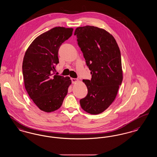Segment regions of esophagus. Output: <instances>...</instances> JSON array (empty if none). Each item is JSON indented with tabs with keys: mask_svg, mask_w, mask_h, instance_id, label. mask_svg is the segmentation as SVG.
I'll list each match as a JSON object with an SVG mask.
<instances>
[{
	"mask_svg": "<svg viewBox=\"0 0 157 157\" xmlns=\"http://www.w3.org/2000/svg\"><path fill=\"white\" fill-rule=\"evenodd\" d=\"M71 81L73 83H76L78 81V79L76 78H71Z\"/></svg>",
	"mask_w": 157,
	"mask_h": 157,
	"instance_id": "obj_1",
	"label": "esophagus"
}]
</instances>
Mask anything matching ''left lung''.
Wrapping results in <instances>:
<instances>
[{
  "label": "left lung",
  "instance_id": "8db88e82",
  "mask_svg": "<svg viewBox=\"0 0 157 157\" xmlns=\"http://www.w3.org/2000/svg\"><path fill=\"white\" fill-rule=\"evenodd\" d=\"M74 35L86 65L90 80L83 79L88 94L80 100L87 113H102L114 101L123 81L121 54L113 36L105 30L86 25L76 29Z\"/></svg>",
  "mask_w": 157,
  "mask_h": 157
}]
</instances>
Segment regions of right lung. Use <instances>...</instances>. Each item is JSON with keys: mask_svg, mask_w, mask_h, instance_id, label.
Masks as SVG:
<instances>
[{"mask_svg": "<svg viewBox=\"0 0 157 157\" xmlns=\"http://www.w3.org/2000/svg\"><path fill=\"white\" fill-rule=\"evenodd\" d=\"M73 29L56 27L38 36L25 52L22 71L25 89L36 105L45 112L61 106L71 84L70 78L54 75L58 50Z\"/></svg>", "mask_w": 157, "mask_h": 157, "instance_id": "obj_1", "label": "right lung"}]
</instances>
